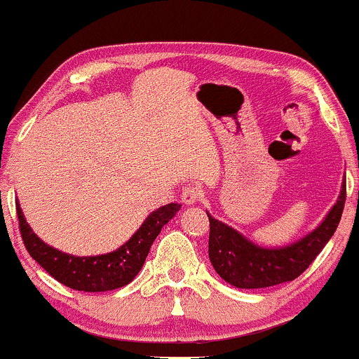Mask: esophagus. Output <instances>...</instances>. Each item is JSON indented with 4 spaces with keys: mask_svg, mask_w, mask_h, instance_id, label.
Returning <instances> with one entry per match:
<instances>
[{
    "mask_svg": "<svg viewBox=\"0 0 359 359\" xmlns=\"http://www.w3.org/2000/svg\"><path fill=\"white\" fill-rule=\"evenodd\" d=\"M201 198V190L198 187H187L181 193V200L184 201L187 205H193L196 203Z\"/></svg>",
    "mask_w": 359,
    "mask_h": 359,
    "instance_id": "34e87169",
    "label": "esophagus"
}]
</instances>
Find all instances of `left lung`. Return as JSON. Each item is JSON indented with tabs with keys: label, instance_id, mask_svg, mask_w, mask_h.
<instances>
[{
	"label": "left lung",
	"instance_id": "left-lung-1",
	"mask_svg": "<svg viewBox=\"0 0 359 359\" xmlns=\"http://www.w3.org/2000/svg\"><path fill=\"white\" fill-rule=\"evenodd\" d=\"M346 201V178L342 180L339 196L324 220L307 236L295 243L276 248H264L252 243L231 225L210 220L208 257L219 276L236 288H266L295 280L319 256L324 245L339 225Z\"/></svg>",
	"mask_w": 359,
	"mask_h": 359
}]
</instances>
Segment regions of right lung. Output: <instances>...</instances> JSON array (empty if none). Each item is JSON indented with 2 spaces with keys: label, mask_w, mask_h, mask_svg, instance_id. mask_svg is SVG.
<instances>
[{
  "label": "right lung",
  "mask_w": 359,
  "mask_h": 359,
  "mask_svg": "<svg viewBox=\"0 0 359 359\" xmlns=\"http://www.w3.org/2000/svg\"><path fill=\"white\" fill-rule=\"evenodd\" d=\"M181 208L180 203H168L149 213L142 225L126 244L115 251L98 256H74L59 251L32 231L17 201L20 232L28 255L59 283L79 292H108L122 288L139 275L152 243Z\"/></svg>",
  "instance_id": "right-lung-1"
}]
</instances>
